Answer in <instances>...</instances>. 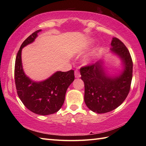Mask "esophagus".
<instances>
[{"instance_id":"1","label":"esophagus","mask_w":146,"mask_h":146,"mask_svg":"<svg viewBox=\"0 0 146 146\" xmlns=\"http://www.w3.org/2000/svg\"><path fill=\"white\" fill-rule=\"evenodd\" d=\"M75 76L76 78H80V77L81 76V75H80V72H79L78 71L76 70L75 71Z\"/></svg>"}]
</instances>
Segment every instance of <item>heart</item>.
Wrapping results in <instances>:
<instances>
[{"mask_svg":"<svg viewBox=\"0 0 146 146\" xmlns=\"http://www.w3.org/2000/svg\"><path fill=\"white\" fill-rule=\"evenodd\" d=\"M86 61H87V62H88V61H90L91 60V59L90 58H87V59H86Z\"/></svg>","mask_w":146,"mask_h":146,"instance_id":"1","label":"heart"}]
</instances>
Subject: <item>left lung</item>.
Wrapping results in <instances>:
<instances>
[{
	"instance_id": "left-lung-1",
	"label": "left lung",
	"mask_w": 146,
	"mask_h": 146,
	"mask_svg": "<svg viewBox=\"0 0 146 146\" xmlns=\"http://www.w3.org/2000/svg\"><path fill=\"white\" fill-rule=\"evenodd\" d=\"M111 52L122 61L123 70L118 75H108L100 60L80 69L85 84L84 100L87 107L97 113L113 110L125 100L131 88L133 63L128 49L118 38H113Z\"/></svg>"
}]
</instances>
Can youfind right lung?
Instances as JSON below:
<instances>
[{
  "label": "right lung",
  "mask_w": 146,
  "mask_h": 146,
  "mask_svg": "<svg viewBox=\"0 0 146 146\" xmlns=\"http://www.w3.org/2000/svg\"><path fill=\"white\" fill-rule=\"evenodd\" d=\"M41 29L30 35L19 50L15 62L14 78L17 95L25 107L32 112L47 115L57 111L63 105L68 88L74 80V70L56 71L48 79L33 81L24 72L22 64V49L35 41Z\"/></svg>",
  "instance_id": "right-lung-1"
}]
</instances>
